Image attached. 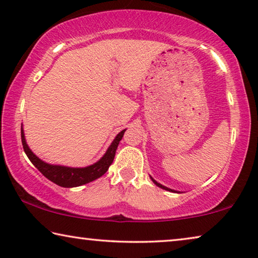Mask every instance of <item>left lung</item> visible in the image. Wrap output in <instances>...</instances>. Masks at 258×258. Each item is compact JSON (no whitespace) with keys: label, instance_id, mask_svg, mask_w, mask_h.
Here are the masks:
<instances>
[{"label":"left lung","instance_id":"1","mask_svg":"<svg viewBox=\"0 0 258 258\" xmlns=\"http://www.w3.org/2000/svg\"><path fill=\"white\" fill-rule=\"evenodd\" d=\"M151 180L153 181V183L154 184H157L158 187L159 188H161V189H165V190H168V191H173V192H177V191H175V190H173V189H169V188H167V187H165V185H162V184H160V183H158V182L156 181V180H153L152 177H151Z\"/></svg>","mask_w":258,"mask_h":258}]
</instances>
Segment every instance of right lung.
<instances>
[{"instance_id":"obj_1","label":"right lung","mask_w":258,"mask_h":258,"mask_svg":"<svg viewBox=\"0 0 258 258\" xmlns=\"http://www.w3.org/2000/svg\"><path fill=\"white\" fill-rule=\"evenodd\" d=\"M125 130H122L121 133L117 134L115 140L112 142V144L107 150L104 157L100 160L97 161L96 164L88 166V167L83 168H75V167H66V166L60 165H50L47 162L42 161L41 159L35 156V154L31 151L29 145L26 144L25 136H24V130L22 126V143L23 149L25 151L26 156L29 157L31 162L40 170L43 176H46L49 181L54 182L55 184L61 185L64 188H73V187H79V185L86 184L91 181H94L99 179V177L104 175V174L108 170L109 166L112 165L115 157L116 149L118 146V143L123 137Z\"/></svg>"}]
</instances>
